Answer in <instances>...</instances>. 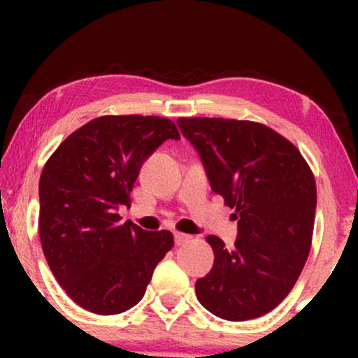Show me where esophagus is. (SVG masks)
Masks as SVG:
<instances>
[{
	"mask_svg": "<svg viewBox=\"0 0 358 358\" xmlns=\"http://www.w3.org/2000/svg\"><path fill=\"white\" fill-rule=\"evenodd\" d=\"M192 239V236H188V234H183V232H175V244L176 245H182L185 242H188Z\"/></svg>",
	"mask_w": 358,
	"mask_h": 358,
	"instance_id": "esophagus-1",
	"label": "esophagus"
}]
</instances>
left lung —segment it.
<instances>
[{
  "instance_id": "left-lung-1",
  "label": "left lung",
  "mask_w": 358,
  "mask_h": 358,
  "mask_svg": "<svg viewBox=\"0 0 358 358\" xmlns=\"http://www.w3.org/2000/svg\"><path fill=\"white\" fill-rule=\"evenodd\" d=\"M176 122L237 220L232 248L207 237L215 259L195 282L196 298L229 322L269 313L293 289L310 254L315 176L298 148L264 124L222 117Z\"/></svg>"
}]
</instances>
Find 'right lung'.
Instances as JSON below:
<instances>
[{"label":"right lung","instance_id":"1","mask_svg":"<svg viewBox=\"0 0 358 358\" xmlns=\"http://www.w3.org/2000/svg\"><path fill=\"white\" fill-rule=\"evenodd\" d=\"M175 122L156 116H102L79 127L40 176V241L71 299L96 315H117L145 296L153 271L173 248L168 231L121 222L139 170Z\"/></svg>","mask_w":358,"mask_h":358}]
</instances>
